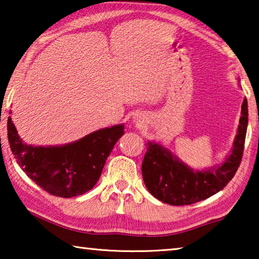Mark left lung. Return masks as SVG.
<instances>
[{
	"label": "left lung",
	"mask_w": 259,
	"mask_h": 259,
	"mask_svg": "<svg viewBox=\"0 0 259 259\" xmlns=\"http://www.w3.org/2000/svg\"><path fill=\"white\" fill-rule=\"evenodd\" d=\"M248 125V103L241 107L240 125L231 154L218 168L193 171L157 144L148 143L142 163L144 183L151 194L171 205L192 204L223 190L238 171L244 151Z\"/></svg>",
	"instance_id": "obj_1"
}]
</instances>
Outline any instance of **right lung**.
I'll list each match as a JSON object with an SVG mask.
<instances>
[{"label": "right lung", "instance_id": "1", "mask_svg": "<svg viewBox=\"0 0 259 259\" xmlns=\"http://www.w3.org/2000/svg\"><path fill=\"white\" fill-rule=\"evenodd\" d=\"M123 135V124L105 128L64 146L23 144L8 119V140L23 171L51 195L73 198L90 191L102 175L107 156Z\"/></svg>", "mask_w": 259, "mask_h": 259}]
</instances>
